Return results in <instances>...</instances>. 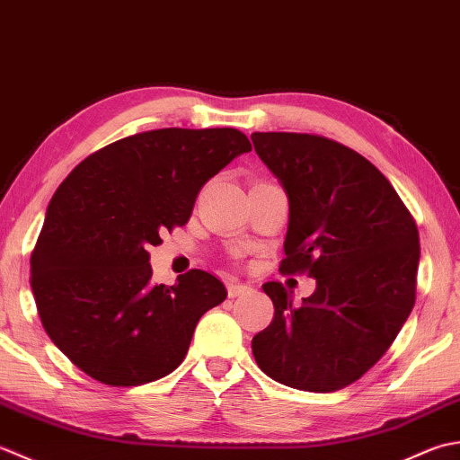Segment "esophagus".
I'll list each match as a JSON object with an SVG mask.
<instances>
[{"label": "esophagus", "mask_w": 460, "mask_h": 460, "mask_svg": "<svg viewBox=\"0 0 460 460\" xmlns=\"http://www.w3.org/2000/svg\"><path fill=\"white\" fill-rule=\"evenodd\" d=\"M250 286L248 284H240V282H228V296L230 297H236V296H242L250 292Z\"/></svg>", "instance_id": "obj_1"}]
</instances>
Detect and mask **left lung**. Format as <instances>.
Returning <instances> with one entry per match:
<instances>
[{
    "label": "left lung",
    "mask_w": 460,
    "mask_h": 460,
    "mask_svg": "<svg viewBox=\"0 0 460 460\" xmlns=\"http://www.w3.org/2000/svg\"><path fill=\"white\" fill-rule=\"evenodd\" d=\"M252 143L289 200L279 271L317 282L299 307L279 282L261 286L274 320L252 340L254 359L282 385L343 389L385 355L415 305V218L379 168L337 140L254 133Z\"/></svg>",
    "instance_id": "obj_1"
}]
</instances>
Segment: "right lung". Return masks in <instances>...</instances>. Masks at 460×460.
I'll list each match as a JSON object with an SVG mask.
<instances>
[{
	"mask_svg": "<svg viewBox=\"0 0 460 460\" xmlns=\"http://www.w3.org/2000/svg\"><path fill=\"white\" fill-rule=\"evenodd\" d=\"M250 151L230 127L145 130L89 155L55 190L30 282L43 330L89 377L135 387L182 363L226 288L204 270L155 286L148 246L184 226L202 186Z\"/></svg>",
	"mask_w": 460,
	"mask_h": 460,
	"instance_id": "right-lung-1",
	"label": "right lung"
}]
</instances>
